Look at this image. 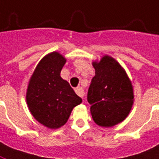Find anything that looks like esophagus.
Instances as JSON below:
<instances>
[{
    "label": "esophagus",
    "mask_w": 159,
    "mask_h": 159,
    "mask_svg": "<svg viewBox=\"0 0 159 159\" xmlns=\"http://www.w3.org/2000/svg\"><path fill=\"white\" fill-rule=\"evenodd\" d=\"M75 91L76 92V94H77V95L79 96L80 98H84V89L81 88V87H77V88H75Z\"/></svg>",
    "instance_id": "1"
}]
</instances>
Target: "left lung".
Returning <instances> with one entry per match:
<instances>
[{"label": "left lung", "instance_id": "left-lung-1", "mask_svg": "<svg viewBox=\"0 0 159 159\" xmlns=\"http://www.w3.org/2000/svg\"><path fill=\"white\" fill-rule=\"evenodd\" d=\"M95 76L88 90V102L94 122L112 127L129 115L134 101L133 87L124 68L110 56L93 61Z\"/></svg>", "mask_w": 159, "mask_h": 159}]
</instances>
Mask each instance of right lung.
<instances>
[{
	"mask_svg": "<svg viewBox=\"0 0 159 159\" xmlns=\"http://www.w3.org/2000/svg\"><path fill=\"white\" fill-rule=\"evenodd\" d=\"M65 62V58L56 51L45 56L36 66L27 89L26 100L31 114L49 129L65 125L73 108L82 102V98L60 75Z\"/></svg>",
	"mask_w": 159,
	"mask_h": 159,
	"instance_id": "right-lung-1",
	"label": "right lung"
}]
</instances>
